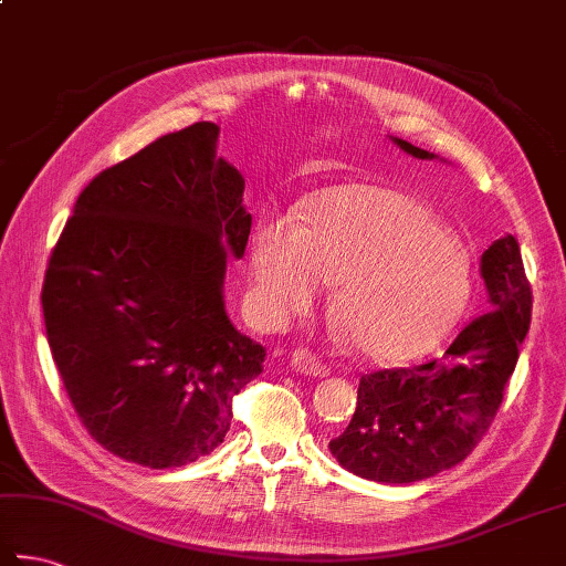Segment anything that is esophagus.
Here are the masks:
<instances>
[{
  "label": "esophagus",
  "mask_w": 566,
  "mask_h": 566,
  "mask_svg": "<svg viewBox=\"0 0 566 566\" xmlns=\"http://www.w3.org/2000/svg\"><path fill=\"white\" fill-rule=\"evenodd\" d=\"M292 365L298 373L314 375V378H326V375L331 373V365H326L324 360H321V356H316V353L308 348H296L292 353Z\"/></svg>",
  "instance_id": "34e87169"
}]
</instances>
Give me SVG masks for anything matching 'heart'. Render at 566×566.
<instances>
[{
	"instance_id": "heart-1",
	"label": "heart",
	"mask_w": 566,
	"mask_h": 566,
	"mask_svg": "<svg viewBox=\"0 0 566 566\" xmlns=\"http://www.w3.org/2000/svg\"><path fill=\"white\" fill-rule=\"evenodd\" d=\"M254 296L286 321L312 312L338 282L336 316L375 358H405L439 340L469 304L461 245L429 210L380 186H336L314 196L304 226L270 218L252 240Z\"/></svg>"
}]
</instances>
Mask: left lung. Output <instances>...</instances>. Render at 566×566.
<instances>
[{
  "label": "left lung",
  "instance_id": "8db88e82",
  "mask_svg": "<svg viewBox=\"0 0 566 566\" xmlns=\"http://www.w3.org/2000/svg\"><path fill=\"white\" fill-rule=\"evenodd\" d=\"M395 142L417 159H434ZM481 274L493 312L471 321L444 356L363 375L350 424L328 444L343 469L378 483H415L457 467L479 447L533 316V290L513 235L483 252Z\"/></svg>",
  "mask_w": 566,
  "mask_h": 566
}]
</instances>
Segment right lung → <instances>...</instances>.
<instances>
[{"label":"right lung","instance_id":"1","mask_svg":"<svg viewBox=\"0 0 566 566\" xmlns=\"http://www.w3.org/2000/svg\"><path fill=\"white\" fill-rule=\"evenodd\" d=\"M196 122L99 171L77 196L41 290L55 368L99 447L179 469L226 439L264 348L230 324L228 258L252 216L240 171Z\"/></svg>","mask_w":566,"mask_h":566}]
</instances>
